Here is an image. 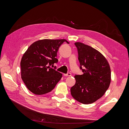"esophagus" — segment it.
Instances as JSON below:
<instances>
[{
	"instance_id": "obj_1",
	"label": "esophagus",
	"mask_w": 129,
	"mask_h": 129,
	"mask_svg": "<svg viewBox=\"0 0 129 129\" xmlns=\"http://www.w3.org/2000/svg\"><path fill=\"white\" fill-rule=\"evenodd\" d=\"M71 76V73H70V72L67 73V74H64V76H66V77H67V76Z\"/></svg>"
}]
</instances>
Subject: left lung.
Instances as JSON below:
<instances>
[{
    "instance_id": "1",
    "label": "left lung",
    "mask_w": 129,
    "mask_h": 129,
    "mask_svg": "<svg viewBox=\"0 0 129 129\" xmlns=\"http://www.w3.org/2000/svg\"><path fill=\"white\" fill-rule=\"evenodd\" d=\"M75 45L78 50L80 69L83 74L75 76L76 83L70 89L71 94L81 103H92L109 88L111 69L107 60L99 51L81 42Z\"/></svg>"
}]
</instances>
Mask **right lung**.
Masks as SVG:
<instances>
[{
  "mask_svg": "<svg viewBox=\"0 0 129 129\" xmlns=\"http://www.w3.org/2000/svg\"><path fill=\"white\" fill-rule=\"evenodd\" d=\"M66 39H42L34 42L22 57L21 78L33 93L42 95L51 91L62 77L56 70L57 52Z\"/></svg>",
  "mask_w": 129,
  "mask_h": 129,
  "instance_id": "right-lung-1",
  "label": "right lung"
}]
</instances>
